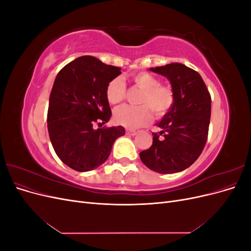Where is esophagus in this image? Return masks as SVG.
I'll return each instance as SVG.
<instances>
[{
    "label": "esophagus",
    "mask_w": 251,
    "mask_h": 251,
    "mask_svg": "<svg viewBox=\"0 0 251 251\" xmlns=\"http://www.w3.org/2000/svg\"><path fill=\"white\" fill-rule=\"evenodd\" d=\"M126 135H131V136L137 135V132H136V131H133V130H126Z\"/></svg>",
    "instance_id": "obj_1"
}]
</instances>
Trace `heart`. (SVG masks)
<instances>
[{
  "label": "heart",
  "instance_id": "obj_1",
  "mask_svg": "<svg viewBox=\"0 0 251 251\" xmlns=\"http://www.w3.org/2000/svg\"><path fill=\"white\" fill-rule=\"evenodd\" d=\"M131 80L142 90L137 102L140 105H124L114 112V121L126 128H137L149 124L151 112L156 118H162L173 110L176 103V91L169 83H161L159 77L147 71L136 72ZM126 87L120 77L109 81L105 88V98L110 104H118L125 100Z\"/></svg>",
  "mask_w": 251,
  "mask_h": 251
}]
</instances>
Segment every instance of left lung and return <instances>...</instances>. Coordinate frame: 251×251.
<instances>
[{"instance_id":"obj_1","label":"left lung","mask_w":251,"mask_h":251,"mask_svg":"<svg viewBox=\"0 0 251 251\" xmlns=\"http://www.w3.org/2000/svg\"><path fill=\"white\" fill-rule=\"evenodd\" d=\"M151 70L168 77L176 91V103L157 126L153 144L140 151L141 161L159 174H173L189 168L206 144L211 97L201 75L179 63Z\"/></svg>"}]
</instances>
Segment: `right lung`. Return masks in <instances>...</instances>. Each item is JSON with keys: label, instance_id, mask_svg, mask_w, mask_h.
<instances>
[{"label": "right lung", "instance_id": "obj_1", "mask_svg": "<svg viewBox=\"0 0 251 251\" xmlns=\"http://www.w3.org/2000/svg\"><path fill=\"white\" fill-rule=\"evenodd\" d=\"M120 70L85 55L56 75L49 98L48 132L56 155L72 170L97 169L110 156L114 141L125 135L121 126L94 128L112 116L105 88Z\"/></svg>", "mask_w": 251, "mask_h": 251}]
</instances>
